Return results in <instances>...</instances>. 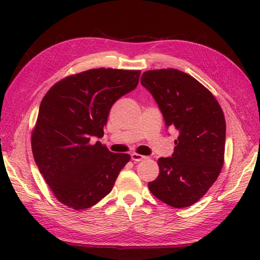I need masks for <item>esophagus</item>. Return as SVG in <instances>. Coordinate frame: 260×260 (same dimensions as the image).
Segmentation results:
<instances>
[{
    "instance_id": "obj_1",
    "label": "esophagus",
    "mask_w": 260,
    "mask_h": 260,
    "mask_svg": "<svg viewBox=\"0 0 260 260\" xmlns=\"http://www.w3.org/2000/svg\"><path fill=\"white\" fill-rule=\"evenodd\" d=\"M131 157L135 162H141V161H143V159L146 158V156L141 155V154H137V153H132L131 154Z\"/></svg>"
}]
</instances>
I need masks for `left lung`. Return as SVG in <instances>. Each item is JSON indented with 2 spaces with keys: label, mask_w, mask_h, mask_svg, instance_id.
<instances>
[{
  "label": "left lung",
  "mask_w": 260,
  "mask_h": 260,
  "mask_svg": "<svg viewBox=\"0 0 260 260\" xmlns=\"http://www.w3.org/2000/svg\"><path fill=\"white\" fill-rule=\"evenodd\" d=\"M141 84L156 101L167 127L179 133L172 156L158 158L159 174L148 189L168 206L190 207L206 194L223 167L222 109L211 91L178 69L145 71Z\"/></svg>",
  "instance_id": "obj_1"
}]
</instances>
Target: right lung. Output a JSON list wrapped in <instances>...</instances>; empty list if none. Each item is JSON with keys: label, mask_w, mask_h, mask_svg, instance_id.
I'll return each mask as SVG.
<instances>
[{"label": "right lung", "mask_w": 260, "mask_h": 260, "mask_svg": "<svg viewBox=\"0 0 260 260\" xmlns=\"http://www.w3.org/2000/svg\"><path fill=\"white\" fill-rule=\"evenodd\" d=\"M141 70L98 68L71 75L42 98L31 146L39 171L59 202L75 210L95 206L112 191L128 154L101 142L109 110L135 89Z\"/></svg>", "instance_id": "1"}]
</instances>
